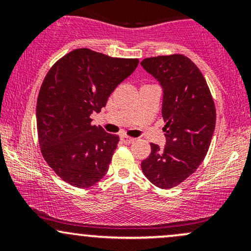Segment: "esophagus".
<instances>
[{"mask_svg":"<svg viewBox=\"0 0 251 251\" xmlns=\"http://www.w3.org/2000/svg\"><path fill=\"white\" fill-rule=\"evenodd\" d=\"M120 139H122V142H123L124 144H132V143L135 142L134 138L127 137V135H122V137H120Z\"/></svg>","mask_w":251,"mask_h":251,"instance_id":"obj_1","label":"esophagus"}]
</instances>
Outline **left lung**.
Wrapping results in <instances>:
<instances>
[{"instance_id":"obj_1","label":"left lung","mask_w":251,"mask_h":251,"mask_svg":"<svg viewBox=\"0 0 251 251\" xmlns=\"http://www.w3.org/2000/svg\"><path fill=\"white\" fill-rule=\"evenodd\" d=\"M140 65L163 88L162 114L166 144H151L142 162L145 177L171 189L197 170L208 152L216 125L215 103L203 74L181 54L144 59Z\"/></svg>"}]
</instances>
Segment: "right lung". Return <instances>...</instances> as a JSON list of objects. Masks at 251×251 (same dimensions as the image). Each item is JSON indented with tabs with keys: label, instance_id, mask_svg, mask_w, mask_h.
Masks as SVG:
<instances>
[{
	"label": "right lung",
	"instance_id": "add662e5",
	"mask_svg": "<svg viewBox=\"0 0 251 251\" xmlns=\"http://www.w3.org/2000/svg\"><path fill=\"white\" fill-rule=\"evenodd\" d=\"M138 59H119L79 48L46 75L36 103L41 152L54 172L75 188L98 183L111 163L119 137L91 125V114L137 68Z\"/></svg>",
	"mask_w": 251,
	"mask_h": 251
}]
</instances>
